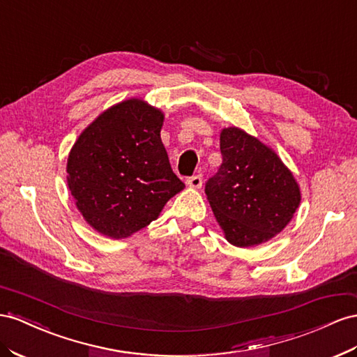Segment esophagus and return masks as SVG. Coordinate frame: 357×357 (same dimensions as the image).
<instances>
[{
  "mask_svg": "<svg viewBox=\"0 0 357 357\" xmlns=\"http://www.w3.org/2000/svg\"><path fill=\"white\" fill-rule=\"evenodd\" d=\"M188 186L190 188H195V189H199L202 186V176L201 174H197V176H192L186 180Z\"/></svg>",
  "mask_w": 357,
  "mask_h": 357,
  "instance_id": "1",
  "label": "esophagus"
}]
</instances>
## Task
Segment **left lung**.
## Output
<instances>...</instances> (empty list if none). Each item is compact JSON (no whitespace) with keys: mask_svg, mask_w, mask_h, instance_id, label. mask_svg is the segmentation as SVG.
Wrapping results in <instances>:
<instances>
[{"mask_svg":"<svg viewBox=\"0 0 357 357\" xmlns=\"http://www.w3.org/2000/svg\"><path fill=\"white\" fill-rule=\"evenodd\" d=\"M222 165L206 195L231 245L249 248L275 237L301 204V189L276 153L237 128L220 132Z\"/></svg>","mask_w":357,"mask_h":357,"instance_id":"1","label":"left lung"}]
</instances>
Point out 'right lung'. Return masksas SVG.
<instances>
[{
  "label": "right lung",
  "mask_w": 357,
  "mask_h": 357,
  "mask_svg": "<svg viewBox=\"0 0 357 357\" xmlns=\"http://www.w3.org/2000/svg\"><path fill=\"white\" fill-rule=\"evenodd\" d=\"M163 114L141 99L102 112L69 153L67 185L100 234L124 238L158 219L185 188L160 139Z\"/></svg>",
  "instance_id": "right-lung-1"
}]
</instances>
